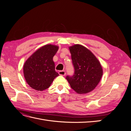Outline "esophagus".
Listing matches in <instances>:
<instances>
[{"mask_svg":"<svg viewBox=\"0 0 131 131\" xmlns=\"http://www.w3.org/2000/svg\"><path fill=\"white\" fill-rule=\"evenodd\" d=\"M58 74L60 75H62V76H64L66 75V72L64 70H60L59 71Z\"/></svg>","mask_w":131,"mask_h":131,"instance_id":"1","label":"esophagus"}]
</instances>
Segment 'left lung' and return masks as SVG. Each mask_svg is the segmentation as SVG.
Here are the masks:
<instances>
[{"label": "left lung", "instance_id": "obj_1", "mask_svg": "<svg viewBox=\"0 0 131 131\" xmlns=\"http://www.w3.org/2000/svg\"><path fill=\"white\" fill-rule=\"evenodd\" d=\"M74 68L72 77L67 76L70 87L79 94L93 91L103 75L101 63L93 53L85 46L75 44L69 47Z\"/></svg>", "mask_w": 131, "mask_h": 131}]
</instances>
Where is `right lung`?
<instances>
[{
    "mask_svg": "<svg viewBox=\"0 0 131 131\" xmlns=\"http://www.w3.org/2000/svg\"><path fill=\"white\" fill-rule=\"evenodd\" d=\"M58 46L47 44L42 46L27 59L23 73L27 84L37 91L48 89L59 74L55 71L53 57Z\"/></svg>",
    "mask_w": 131,
    "mask_h": 131,
    "instance_id": "1",
    "label": "right lung"
}]
</instances>
